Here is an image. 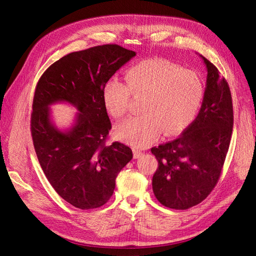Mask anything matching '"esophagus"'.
Returning a JSON list of instances; mask_svg holds the SVG:
<instances>
[{"label": "esophagus", "mask_w": 256, "mask_h": 256, "mask_svg": "<svg viewBox=\"0 0 256 256\" xmlns=\"http://www.w3.org/2000/svg\"><path fill=\"white\" fill-rule=\"evenodd\" d=\"M143 155H144V153H143L142 150H138V148L134 150V158H135V160L140 158V157H142Z\"/></svg>", "instance_id": "obj_1"}]
</instances>
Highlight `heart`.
<instances>
[{"label": "heart", "mask_w": 256, "mask_h": 256, "mask_svg": "<svg viewBox=\"0 0 256 256\" xmlns=\"http://www.w3.org/2000/svg\"><path fill=\"white\" fill-rule=\"evenodd\" d=\"M125 81L113 77L103 86V102L114 118L130 110L134 98H144L140 112L116 128L122 140L145 148L164 132L167 136L184 131L197 116L204 98V84L194 70L165 59H148L125 72Z\"/></svg>", "instance_id": "heart-1"}]
</instances>
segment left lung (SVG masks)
I'll list each match as a JSON object with an SVG mask.
<instances>
[{"label":"left lung","instance_id":"left-lung-1","mask_svg":"<svg viewBox=\"0 0 256 256\" xmlns=\"http://www.w3.org/2000/svg\"><path fill=\"white\" fill-rule=\"evenodd\" d=\"M199 56L208 76L198 116L178 138L150 148L158 162L152 182L155 197L162 206L176 210L197 206L214 190L233 128L229 84L214 64Z\"/></svg>","mask_w":256,"mask_h":256}]
</instances>
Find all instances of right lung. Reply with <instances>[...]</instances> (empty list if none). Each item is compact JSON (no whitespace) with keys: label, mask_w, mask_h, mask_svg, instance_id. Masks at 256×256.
Segmentation results:
<instances>
[{"label":"right lung","mask_w":256,"mask_h":256,"mask_svg":"<svg viewBox=\"0 0 256 256\" xmlns=\"http://www.w3.org/2000/svg\"><path fill=\"white\" fill-rule=\"evenodd\" d=\"M135 55L116 44L74 52L48 67L36 84L30 132L37 158L55 192L76 208L106 204L118 174L133 158L128 146L106 145L112 125L102 91ZM58 100L72 102L80 112L68 132H59L50 122L48 106Z\"/></svg>","instance_id":"obj_1"}]
</instances>
